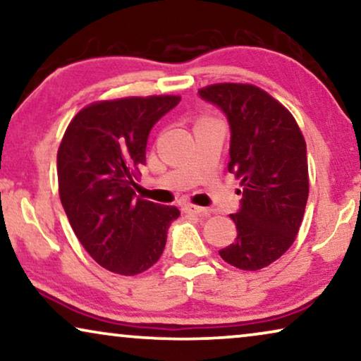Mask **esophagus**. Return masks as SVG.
<instances>
[{"label": "esophagus", "instance_id": "1", "mask_svg": "<svg viewBox=\"0 0 361 361\" xmlns=\"http://www.w3.org/2000/svg\"><path fill=\"white\" fill-rule=\"evenodd\" d=\"M182 210H184L185 214H190V215H207L209 214V210L204 209V207H199L194 204H185L184 207H182Z\"/></svg>", "mask_w": 361, "mask_h": 361}]
</instances>
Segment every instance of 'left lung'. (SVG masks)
<instances>
[{
  "label": "left lung",
  "instance_id": "1",
  "mask_svg": "<svg viewBox=\"0 0 361 361\" xmlns=\"http://www.w3.org/2000/svg\"><path fill=\"white\" fill-rule=\"evenodd\" d=\"M228 118V171L240 179L241 207L230 219L236 238L220 256L245 271H258L294 243L309 197L307 147L284 105L251 83H214L199 90Z\"/></svg>",
  "mask_w": 361,
  "mask_h": 361
}]
</instances>
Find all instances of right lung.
Returning a JSON list of instances; mask_svg holds the SVG:
<instances>
[{"label": "right lung", "mask_w": 361, "mask_h": 361, "mask_svg": "<svg viewBox=\"0 0 361 361\" xmlns=\"http://www.w3.org/2000/svg\"><path fill=\"white\" fill-rule=\"evenodd\" d=\"M179 95L93 102L72 121L57 151L59 195L87 253L123 276L149 269L161 258L177 207L136 197L151 128Z\"/></svg>", "instance_id": "add662e5"}]
</instances>
